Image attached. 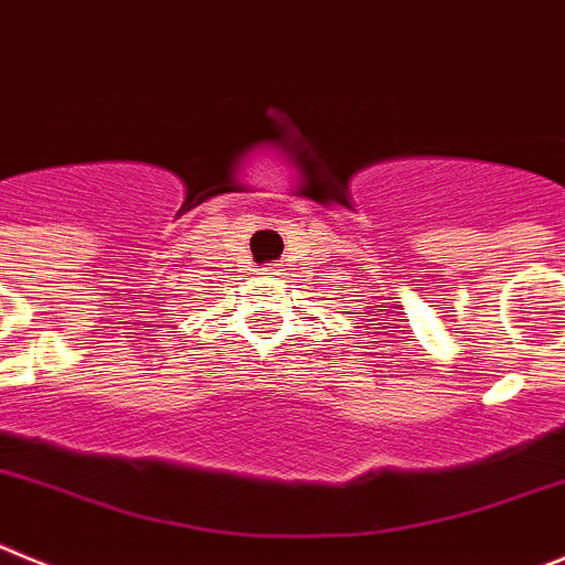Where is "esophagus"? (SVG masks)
<instances>
[{
  "label": "esophagus",
  "instance_id": "1",
  "mask_svg": "<svg viewBox=\"0 0 565 565\" xmlns=\"http://www.w3.org/2000/svg\"><path fill=\"white\" fill-rule=\"evenodd\" d=\"M262 276H276V273H273V267H264Z\"/></svg>",
  "mask_w": 565,
  "mask_h": 565
}]
</instances>
